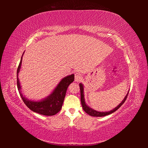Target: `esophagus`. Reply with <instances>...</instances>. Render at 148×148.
I'll use <instances>...</instances> for the list:
<instances>
[{"label":"esophagus","mask_w":148,"mask_h":148,"mask_svg":"<svg viewBox=\"0 0 148 148\" xmlns=\"http://www.w3.org/2000/svg\"><path fill=\"white\" fill-rule=\"evenodd\" d=\"M81 79H82V76H81V74L79 73V72H76V73L75 74V76H74L75 81L78 82V81H79Z\"/></svg>","instance_id":"1"}]
</instances>
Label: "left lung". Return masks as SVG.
Instances as JSON below:
<instances>
[{"label":"left lung","instance_id":"8db88e82","mask_svg":"<svg viewBox=\"0 0 148 148\" xmlns=\"http://www.w3.org/2000/svg\"><path fill=\"white\" fill-rule=\"evenodd\" d=\"M79 88H80V91H81V92H80L81 93V105H82L83 110L87 113L88 114H89L90 116H95V117H102V116H105L107 115L111 114H112V113L115 112L116 110H118L123 104V103L125 102V100H127L128 94V92L126 96H125V99L123 100L122 102L114 109H112V110H111V111H108V112H99V111H95V110L92 109V108H89V107L86 104L85 101H84V99L83 85L81 83L79 84Z\"/></svg>","mask_w":148,"mask_h":148}]
</instances>
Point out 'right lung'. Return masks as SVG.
<instances>
[{"label": "right lung", "mask_w": 148, "mask_h": 148, "mask_svg": "<svg viewBox=\"0 0 148 148\" xmlns=\"http://www.w3.org/2000/svg\"><path fill=\"white\" fill-rule=\"evenodd\" d=\"M22 62V56L17 69V86L22 100L25 105L32 111L45 116H53L58 113L62 109L63 102L65 97L67 88L74 80V75L71 74L63 78L60 82L53 90L51 94L46 99L38 102L31 101L25 98L22 95L20 81L18 79V73L20 71Z\"/></svg>", "instance_id": "right-lung-1"}]
</instances>
